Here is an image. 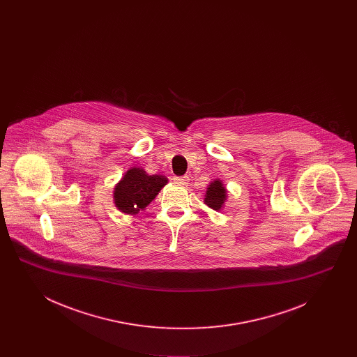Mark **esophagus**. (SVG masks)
<instances>
[{
  "label": "esophagus",
  "mask_w": 357,
  "mask_h": 357,
  "mask_svg": "<svg viewBox=\"0 0 357 357\" xmlns=\"http://www.w3.org/2000/svg\"><path fill=\"white\" fill-rule=\"evenodd\" d=\"M174 182L179 186H187L188 185V176H174Z\"/></svg>",
  "instance_id": "34e87169"
}]
</instances>
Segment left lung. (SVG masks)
I'll use <instances>...</instances> for the list:
<instances>
[{
	"label": "left lung",
	"mask_w": 357,
	"mask_h": 357,
	"mask_svg": "<svg viewBox=\"0 0 357 357\" xmlns=\"http://www.w3.org/2000/svg\"><path fill=\"white\" fill-rule=\"evenodd\" d=\"M226 194H227L226 187L223 186L220 179H215L207 186V191L204 195V204H207L210 208L218 211L223 207V204L227 198Z\"/></svg>",
	"instance_id": "8db88e82"
}]
</instances>
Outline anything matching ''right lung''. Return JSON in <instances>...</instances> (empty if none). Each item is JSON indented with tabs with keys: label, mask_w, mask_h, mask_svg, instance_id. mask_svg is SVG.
<instances>
[{
	"label": "right lung",
	"mask_w": 357,
	"mask_h": 357,
	"mask_svg": "<svg viewBox=\"0 0 357 357\" xmlns=\"http://www.w3.org/2000/svg\"><path fill=\"white\" fill-rule=\"evenodd\" d=\"M167 182L163 175H149L143 169L132 167L114 188L115 206L124 214L135 215L153 202Z\"/></svg>",
	"instance_id": "right-lung-1"
}]
</instances>
